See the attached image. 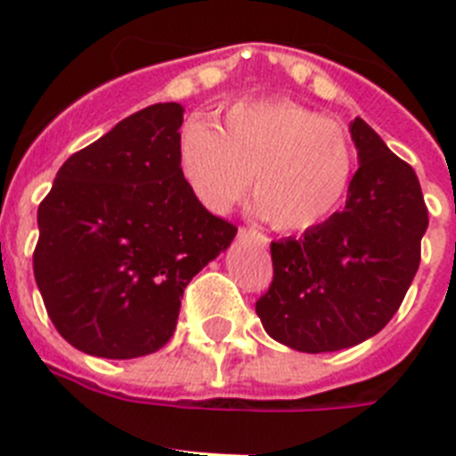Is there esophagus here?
<instances>
[{
    "label": "esophagus",
    "mask_w": 456,
    "mask_h": 456,
    "mask_svg": "<svg viewBox=\"0 0 456 456\" xmlns=\"http://www.w3.org/2000/svg\"><path fill=\"white\" fill-rule=\"evenodd\" d=\"M240 240L256 241L257 247H267L269 244V237L263 235L260 231H256V228H240Z\"/></svg>",
    "instance_id": "obj_1"
}]
</instances>
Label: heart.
I'll return each mask as SVG.
<instances>
[{
    "instance_id": "b5f03b06",
    "label": "heart",
    "mask_w": 456,
    "mask_h": 456,
    "mask_svg": "<svg viewBox=\"0 0 456 456\" xmlns=\"http://www.w3.org/2000/svg\"><path fill=\"white\" fill-rule=\"evenodd\" d=\"M180 167L193 196L228 212L248 191L276 231H305L336 212L354 175V148L338 120L288 100L240 102L221 130L191 120Z\"/></svg>"
}]
</instances>
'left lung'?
Returning <instances> with one entry per match:
<instances>
[{
	"label": "left lung",
	"instance_id": "left-lung-1",
	"mask_svg": "<svg viewBox=\"0 0 456 456\" xmlns=\"http://www.w3.org/2000/svg\"><path fill=\"white\" fill-rule=\"evenodd\" d=\"M358 171L342 212L304 237L272 241L273 278L256 313L273 340L305 354L377 336L420 267L429 216L416 171L354 118Z\"/></svg>",
	"mask_w": 456,
	"mask_h": 456
}]
</instances>
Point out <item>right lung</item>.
Wrapping results in <instances>:
<instances>
[{
  "label": "right lung",
  "instance_id": "1",
  "mask_svg": "<svg viewBox=\"0 0 456 456\" xmlns=\"http://www.w3.org/2000/svg\"><path fill=\"white\" fill-rule=\"evenodd\" d=\"M183 114L159 102L127 116L68 157L40 203L36 283L79 352L123 361L162 349L189 281L237 235L184 180Z\"/></svg>",
  "mask_w": 456,
  "mask_h": 456
}]
</instances>
